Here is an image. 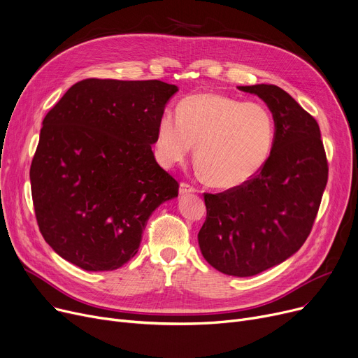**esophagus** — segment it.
I'll list each match as a JSON object with an SVG mask.
<instances>
[{"mask_svg":"<svg viewBox=\"0 0 358 358\" xmlns=\"http://www.w3.org/2000/svg\"><path fill=\"white\" fill-rule=\"evenodd\" d=\"M197 189H194L193 185H190L189 182H181L180 184V194L184 196V194H190V193H196Z\"/></svg>","mask_w":358,"mask_h":358,"instance_id":"1","label":"esophagus"}]
</instances>
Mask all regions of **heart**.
Returning a JSON list of instances; mask_svg holds the SVG:
<instances>
[{
  "instance_id": "obj_1",
  "label": "heart",
  "mask_w": 358,
  "mask_h": 358,
  "mask_svg": "<svg viewBox=\"0 0 358 358\" xmlns=\"http://www.w3.org/2000/svg\"><path fill=\"white\" fill-rule=\"evenodd\" d=\"M275 142L273 111L258 101L200 92L180 101L177 116L158 120L155 149L165 166L182 162L196 146L194 162L216 189H236L257 177Z\"/></svg>"
}]
</instances>
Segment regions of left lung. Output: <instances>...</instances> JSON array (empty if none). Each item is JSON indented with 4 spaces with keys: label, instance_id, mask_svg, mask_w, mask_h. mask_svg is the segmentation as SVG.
Returning <instances> with one entry per match:
<instances>
[{
    "label": "left lung",
    "instance_id": "left-lung-1",
    "mask_svg": "<svg viewBox=\"0 0 358 358\" xmlns=\"http://www.w3.org/2000/svg\"><path fill=\"white\" fill-rule=\"evenodd\" d=\"M273 111L275 142L261 173L223 193H204L208 209L199 247L217 271L250 277L286 261L303 245L321 206L328 161L317 122L277 85L238 87Z\"/></svg>",
    "mask_w": 358,
    "mask_h": 358
}]
</instances>
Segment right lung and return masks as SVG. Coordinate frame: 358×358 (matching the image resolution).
Returning a JSON list of instances; mask_svg holds the SVG:
<instances>
[{"mask_svg": "<svg viewBox=\"0 0 358 358\" xmlns=\"http://www.w3.org/2000/svg\"><path fill=\"white\" fill-rule=\"evenodd\" d=\"M177 85L88 78L43 119L30 166L37 224L52 250L87 271L120 268L178 182L152 152Z\"/></svg>", "mask_w": 358, "mask_h": 358, "instance_id": "add662e5", "label": "right lung"}]
</instances>
